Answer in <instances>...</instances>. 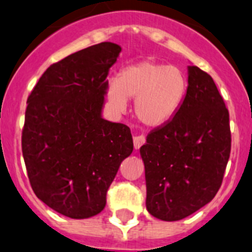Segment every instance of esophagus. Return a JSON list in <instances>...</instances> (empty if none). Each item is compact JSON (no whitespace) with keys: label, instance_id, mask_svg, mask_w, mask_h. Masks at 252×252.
<instances>
[{"label":"esophagus","instance_id":"obj_1","mask_svg":"<svg viewBox=\"0 0 252 252\" xmlns=\"http://www.w3.org/2000/svg\"><path fill=\"white\" fill-rule=\"evenodd\" d=\"M145 143V137L143 134H138V136L133 137V145L134 149H139Z\"/></svg>","mask_w":252,"mask_h":252}]
</instances>
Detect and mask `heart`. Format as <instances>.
I'll use <instances>...</instances> for the list:
<instances>
[{"instance_id": "heart-1", "label": "heart", "mask_w": 252, "mask_h": 252, "mask_svg": "<svg viewBox=\"0 0 252 252\" xmlns=\"http://www.w3.org/2000/svg\"><path fill=\"white\" fill-rule=\"evenodd\" d=\"M187 87L186 74L178 66L145 59L121 69L118 79L108 82L107 95L119 109L126 107L127 98H136L138 120L147 126H159L180 109Z\"/></svg>"}]
</instances>
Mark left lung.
Wrapping results in <instances>:
<instances>
[{
  "label": "left lung",
  "instance_id": "1",
  "mask_svg": "<svg viewBox=\"0 0 252 252\" xmlns=\"http://www.w3.org/2000/svg\"><path fill=\"white\" fill-rule=\"evenodd\" d=\"M230 144L229 113L214 80L189 66L180 109L141 147L149 214L178 221L210 203L222 184Z\"/></svg>",
  "mask_w": 252,
  "mask_h": 252
}]
</instances>
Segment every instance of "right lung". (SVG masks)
Listing matches in <instances>:
<instances>
[{
  "mask_svg": "<svg viewBox=\"0 0 252 252\" xmlns=\"http://www.w3.org/2000/svg\"><path fill=\"white\" fill-rule=\"evenodd\" d=\"M120 52L111 42L75 52L52 64L28 97L22 150L31 188L70 219L104 209L109 187L133 150L129 127L100 116Z\"/></svg>",
  "mask_w": 252,
  "mask_h": 252,
  "instance_id": "add662e5",
  "label": "right lung"
}]
</instances>
